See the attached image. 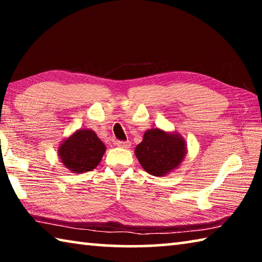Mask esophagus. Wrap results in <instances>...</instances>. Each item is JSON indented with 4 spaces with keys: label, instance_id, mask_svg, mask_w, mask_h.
Here are the masks:
<instances>
[{
    "label": "esophagus",
    "instance_id": "1",
    "mask_svg": "<svg viewBox=\"0 0 262 262\" xmlns=\"http://www.w3.org/2000/svg\"><path fill=\"white\" fill-rule=\"evenodd\" d=\"M117 145L119 148H123V149H128L130 148V142H123V141H118Z\"/></svg>",
    "mask_w": 262,
    "mask_h": 262
}]
</instances>
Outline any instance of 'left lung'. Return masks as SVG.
<instances>
[{"instance_id": "8db88e82", "label": "left lung", "mask_w": 262, "mask_h": 262, "mask_svg": "<svg viewBox=\"0 0 262 262\" xmlns=\"http://www.w3.org/2000/svg\"><path fill=\"white\" fill-rule=\"evenodd\" d=\"M187 154V143L179 133L151 128L135 148L141 166L155 177H165L180 166Z\"/></svg>"}]
</instances>
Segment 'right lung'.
<instances>
[{"label":"right lung","mask_w":262,"mask_h":262,"mask_svg":"<svg viewBox=\"0 0 262 262\" xmlns=\"http://www.w3.org/2000/svg\"><path fill=\"white\" fill-rule=\"evenodd\" d=\"M106 151L103 141L88 128H79L61 142L57 156L73 173H85L98 166Z\"/></svg>","instance_id":"add662e5"}]
</instances>
